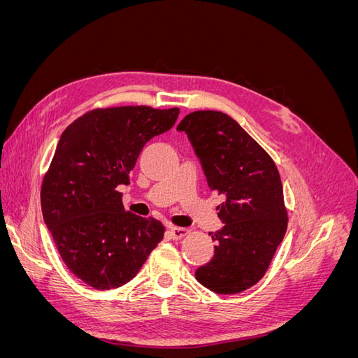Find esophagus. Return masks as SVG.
Listing matches in <instances>:
<instances>
[{
    "label": "esophagus",
    "mask_w": 358,
    "mask_h": 358,
    "mask_svg": "<svg viewBox=\"0 0 358 358\" xmlns=\"http://www.w3.org/2000/svg\"><path fill=\"white\" fill-rule=\"evenodd\" d=\"M188 233H189V230L182 229V227H170V229L167 230V234L170 236V239H173V241H179V239H182L183 236H187Z\"/></svg>",
    "instance_id": "34e87169"
}]
</instances>
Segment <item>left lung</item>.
<instances>
[{
	"label": "left lung",
	"mask_w": 358,
	"mask_h": 358,
	"mask_svg": "<svg viewBox=\"0 0 358 358\" xmlns=\"http://www.w3.org/2000/svg\"><path fill=\"white\" fill-rule=\"evenodd\" d=\"M178 131L187 133L209 188L225 199L216 208L224 227L209 233L215 254L196 270V279L216 294L245 291L264 276L287 231L279 171L266 150L222 112H192Z\"/></svg>",
	"instance_id": "1"
}]
</instances>
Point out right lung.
Here are the masks:
<instances>
[{
	"label": "right lung",
	"instance_id": "1",
	"mask_svg": "<svg viewBox=\"0 0 358 358\" xmlns=\"http://www.w3.org/2000/svg\"><path fill=\"white\" fill-rule=\"evenodd\" d=\"M178 116V107H107L61 134L41 183L43 220L70 272L95 289L129 282L164 237L158 220L125 212L116 188L129 183L143 146Z\"/></svg>",
	"mask_w": 358,
	"mask_h": 358
}]
</instances>
